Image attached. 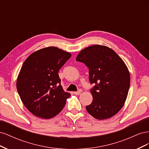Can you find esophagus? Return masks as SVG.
Listing matches in <instances>:
<instances>
[{"label":"esophagus","mask_w":149,"mask_h":149,"mask_svg":"<svg viewBox=\"0 0 149 149\" xmlns=\"http://www.w3.org/2000/svg\"><path fill=\"white\" fill-rule=\"evenodd\" d=\"M82 92V90L81 89H79L78 91H75V92H74V94H76V95H79V94Z\"/></svg>","instance_id":"1"}]
</instances>
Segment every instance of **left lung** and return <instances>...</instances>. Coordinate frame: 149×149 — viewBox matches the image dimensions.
<instances>
[{
	"label": "left lung",
	"instance_id": "1",
	"mask_svg": "<svg viewBox=\"0 0 149 149\" xmlns=\"http://www.w3.org/2000/svg\"><path fill=\"white\" fill-rule=\"evenodd\" d=\"M89 68L93 102L88 113L99 120L110 118L123 107L130 86V73L124 61L111 48L94 45L83 49L76 58Z\"/></svg>",
	"mask_w": 149,
	"mask_h": 149
}]
</instances>
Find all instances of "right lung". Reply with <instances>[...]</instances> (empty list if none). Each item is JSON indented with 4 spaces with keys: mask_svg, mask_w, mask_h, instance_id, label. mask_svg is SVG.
I'll use <instances>...</instances> for the list:
<instances>
[{
    "mask_svg": "<svg viewBox=\"0 0 149 149\" xmlns=\"http://www.w3.org/2000/svg\"><path fill=\"white\" fill-rule=\"evenodd\" d=\"M71 53L55 47L31 53L22 65L17 80V89L22 102L35 116L48 119L63 109L70 97L65 92L58 75Z\"/></svg>",
    "mask_w": 149,
    "mask_h": 149,
    "instance_id": "1",
    "label": "right lung"
}]
</instances>
